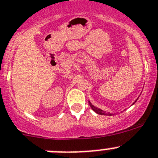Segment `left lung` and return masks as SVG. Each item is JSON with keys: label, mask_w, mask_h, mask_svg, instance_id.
Listing matches in <instances>:
<instances>
[{"label": "left lung", "mask_w": 158, "mask_h": 158, "mask_svg": "<svg viewBox=\"0 0 158 158\" xmlns=\"http://www.w3.org/2000/svg\"><path fill=\"white\" fill-rule=\"evenodd\" d=\"M137 100H138V99H137ZM137 100H135V102H134V104H135V102L137 101ZM89 105H90V107H91L92 109H93V111H94L96 113H97V114H99V115H115V113L107 112V111H104V110L100 109V108H99V107H96V106L93 105V104H92L91 102L89 101ZM133 104H132V105H133Z\"/></svg>", "instance_id": "obj_1"}]
</instances>
